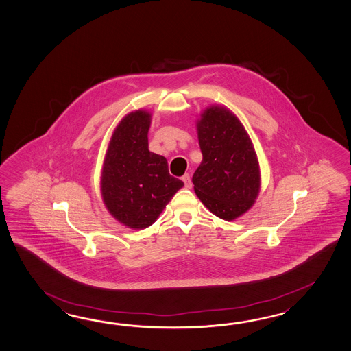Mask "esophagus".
Masks as SVG:
<instances>
[{
    "instance_id": "1",
    "label": "esophagus",
    "mask_w": 351,
    "mask_h": 351,
    "mask_svg": "<svg viewBox=\"0 0 351 351\" xmlns=\"http://www.w3.org/2000/svg\"><path fill=\"white\" fill-rule=\"evenodd\" d=\"M182 181H184L185 187H187V189H190V187L193 186V184H191V179H190V175H189V173H185V175L182 176Z\"/></svg>"
}]
</instances>
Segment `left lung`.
I'll list each match as a JSON object with an SVG mask.
<instances>
[{
  "label": "left lung",
  "mask_w": 351,
  "mask_h": 351,
  "mask_svg": "<svg viewBox=\"0 0 351 351\" xmlns=\"http://www.w3.org/2000/svg\"><path fill=\"white\" fill-rule=\"evenodd\" d=\"M203 161L193 176L195 193L219 218L233 220L254 204L259 165L250 136L224 107L206 109L197 122Z\"/></svg>",
  "instance_id": "left-lung-1"
}]
</instances>
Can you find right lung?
<instances>
[{
  "label": "right lung",
  "mask_w": 351,
  "mask_h": 351,
  "mask_svg": "<svg viewBox=\"0 0 351 351\" xmlns=\"http://www.w3.org/2000/svg\"><path fill=\"white\" fill-rule=\"evenodd\" d=\"M151 114L125 116L112 136L101 172V196L122 224L143 229L154 224L178 190L181 180L170 175L167 160L148 151Z\"/></svg>",
  "instance_id": "right-lung-1"
}]
</instances>
